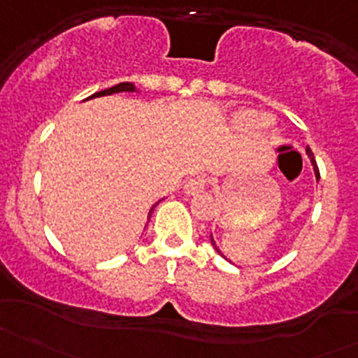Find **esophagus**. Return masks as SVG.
I'll return each mask as SVG.
<instances>
[{
  "label": "esophagus",
  "mask_w": 358,
  "mask_h": 358,
  "mask_svg": "<svg viewBox=\"0 0 358 358\" xmlns=\"http://www.w3.org/2000/svg\"><path fill=\"white\" fill-rule=\"evenodd\" d=\"M208 187V180L204 178V176H194V178L187 180L185 183V192L187 194H197V192H202V190Z\"/></svg>",
  "instance_id": "1"
}]
</instances>
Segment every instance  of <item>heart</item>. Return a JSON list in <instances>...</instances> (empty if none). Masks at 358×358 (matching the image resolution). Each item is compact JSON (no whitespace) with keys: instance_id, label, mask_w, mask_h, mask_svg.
<instances>
[{"instance_id":"1","label":"heart","mask_w":358,"mask_h":358,"mask_svg":"<svg viewBox=\"0 0 358 358\" xmlns=\"http://www.w3.org/2000/svg\"><path fill=\"white\" fill-rule=\"evenodd\" d=\"M239 122L243 126H246V128H252V129H262V128H266V126L270 124V117L265 114H258V112H252V110H248V112H243V114H239Z\"/></svg>"}]
</instances>
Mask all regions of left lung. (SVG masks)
<instances>
[{
	"label": "left lung",
	"mask_w": 358,
	"mask_h": 358,
	"mask_svg": "<svg viewBox=\"0 0 358 358\" xmlns=\"http://www.w3.org/2000/svg\"><path fill=\"white\" fill-rule=\"evenodd\" d=\"M306 154H308V157H310V161H312V164H313V169H315V176H317V180L320 178V173H319V168H317V162H315V157H313V152L312 150H310V147H306ZM211 237V244H213V248L216 249V251L220 252V249L216 248V244H215V241H213V236H209ZM220 255H222V252H220ZM223 256V255H222Z\"/></svg>",
	"instance_id": "left-lung-1"
}]
</instances>
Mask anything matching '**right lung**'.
<instances>
[{
  "label": "right lung",
  "mask_w": 358,
  "mask_h": 358,
  "mask_svg": "<svg viewBox=\"0 0 358 358\" xmlns=\"http://www.w3.org/2000/svg\"><path fill=\"white\" fill-rule=\"evenodd\" d=\"M135 90L136 88H135V85H133V83H119V85L112 86V88L102 90V92H96L95 95H92V96H103V95H112V93H121V92H135ZM92 96H90V99H92ZM156 206H157V202L152 206V209H150L149 220H150V216H152V211H154V208H156Z\"/></svg>",
  "instance_id": "add662e5"
}]
</instances>
